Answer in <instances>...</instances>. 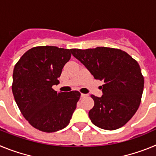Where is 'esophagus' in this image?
Instances as JSON below:
<instances>
[{
  "label": "esophagus",
  "mask_w": 156,
  "mask_h": 156,
  "mask_svg": "<svg viewBox=\"0 0 156 156\" xmlns=\"http://www.w3.org/2000/svg\"><path fill=\"white\" fill-rule=\"evenodd\" d=\"M87 96V94H81V97L82 98H85Z\"/></svg>",
  "instance_id": "esophagus-1"
}]
</instances>
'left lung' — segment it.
Wrapping results in <instances>:
<instances>
[{"label":"left lung","mask_w":156,"mask_h":156,"mask_svg":"<svg viewBox=\"0 0 156 156\" xmlns=\"http://www.w3.org/2000/svg\"><path fill=\"white\" fill-rule=\"evenodd\" d=\"M71 52L95 79L104 81L102 96L91 95L94 105L88 115L93 124L107 130L124 126L137 112L144 90L137 62L123 51L105 47Z\"/></svg>","instance_id":"8db88e82"}]
</instances>
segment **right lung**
I'll list each match as a JSON object with an SVG mask.
<instances>
[{
  "mask_svg": "<svg viewBox=\"0 0 156 156\" xmlns=\"http://www.w3.org/2000/svg\"><path fill=\"white\" fill-rule=\"evenodd\" d=\"M71 50L55 46L35 47L20 58L13 71L12 93L16 102L31 126L51 133L69 123L80 97L77 90L60 92L52 89Z\"/></svg>",
  "mask_w": 156,
  "mask_h": 156,
  "instance_id": "right-lung-1",
  "label": "right lung"
}]
</instances>
